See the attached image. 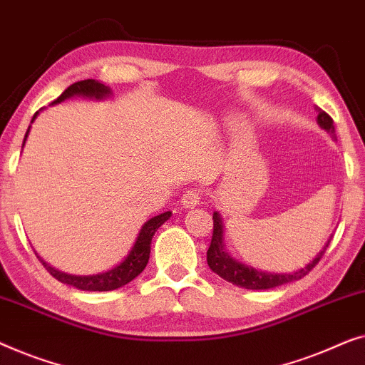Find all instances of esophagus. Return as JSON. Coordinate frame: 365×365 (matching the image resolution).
<instances>
[{
  "mask_svg": "<svg viewBox=\"0 0 365 365\" xmlns=\"http://www.w3.org/2000/svg\"><path fill=\"white\" fill-rule=\"evenodd\" d=\"M200 200H202V195H200L198 190L190 188L182 195V207L183 208H195L200 205Z\"/></svg>",
  "mask_w": 365,
  "mask_h": 365,
  "instance_id": "34e87169",
  "label": "esophagus"
}]
</instances>
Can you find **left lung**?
<instances>
[{"label":"left lung","instance_id":"1","mask_svg":"<svg viewBox=\"0 0 365 365\" xmlns=\"http://www.w3.org/2000/svg\"><path fill=\"white\" fill-rule=\"evenodd\" d=\"M317 112V124H319L321 129H324L327 133H331L332 137L336 135L334 130V122L329 115L326 114L324 110H321L319 107H316ZM223 222L222 215L218 212H213V236L212 243H210V248L207 251V261L210 269L213 273H217L220 278H223L228 283L236 284L240 287H245V289H271V287L281 286L292 283V281H297L309 273V271L314 268V266L319 263V259L324 255L327 246H329L332 235L327 238L326 245L322 246V250L314 256V259L309 261L304 268L296 269L294 273H268V271H259L253 268V266L243 264L241 261L235 259L232 255L228 253V250L225 248V236H223Z\"/></svg>","mask_w":365,"mask_h":365}]
</instances>
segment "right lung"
Returning a JSON list of instances; mask_svg holds the SVG:
<instances>
[{"label":"right lung","instance_id":"right-lung-1","mask_svg":"<svg viewBox=\"0 0 365 365\" xmlns=\"http://www.w3.org/2000/svg\"><path fill=\"white\" fill-rule=\"evenodd\" d=\"M110 96H112V91H110L109 86L101 84V82L96 81V79H86V81L74 82L73 86H69L68 89H66L63 94H61L51 106L61 104V102L66 101V99H71V97H84V99L104 101ZM41 110H43V109H41ZM41 110H38L33 115V120H31V124H33V122L36 120V117L39 115ZM29 130H31V125L28 127L26 135H24L23 147H24V143H26ZM170 217H172V212H165V213L157 215V217H153L150 220H147V222L142 225V228H140V232H138L135 241H133V246L130 248L129 255H127L119 264H115L112 269L104 271V273L87 274V276L69 274V273H64V271H59V269L53 268V266H51L49 263H46V261L41 258V256H38V253H36V256H38L44 268L48 269V273L51 276H54V278L61 281V283L74 286L81 291H114V289H119V287L125 286L127 283H130L132 279H135L137 276L140 274L143 269H145V266L148 263V258H150V245H152L153 235H155L157 230L160 228L162 225L165 223Z\"/></svg>","mask_w":365,"mask_h":365}]
</instances>
